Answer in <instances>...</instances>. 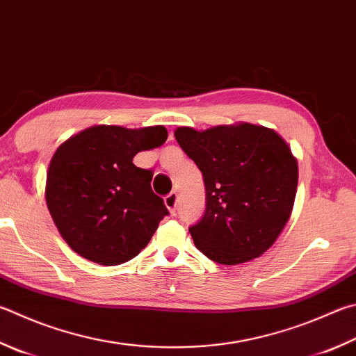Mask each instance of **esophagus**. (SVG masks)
Wrapping results in <instances>:
<instances>
[{"mask_svg":"<svg viewBox=\"0 0 356 356\" xmlns=\"http://www.w3.org/2000/svg\"><path fill=\"white\" fill-rule=\"evenodd\" d=\"M165 205H166V209L170 210L171 215L176 213V209H177V193L176 191L170 193V195L165 197Z\"/></svg>","mask_w":356,"mask_h":356,"instance_id":"obj_1","label":"esophagus"}]
</instances>
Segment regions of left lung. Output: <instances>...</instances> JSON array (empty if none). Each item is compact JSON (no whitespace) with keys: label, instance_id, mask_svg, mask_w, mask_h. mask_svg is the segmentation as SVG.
<instances>
[{"label":"left lung","instance_id":"left-lung-1","mask_svg":"<svg viewBox=\"0 0 356 356\" xmlns=\"http://www.w3.org/2000/svg\"><path fill=\"white\" fill-rule=\"evenodd\" d=\"M174 137L204 176L205 213L190 227L196 248L229 266L264 254L296 199L299 170L286 141L249 122L202 132L177 127Z\"/></svg>","mask_w":356,"mask_h":356}]
</instances>
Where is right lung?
Masks as SVG:
<instances>
[{"label": "right lung", "mask_w": 356, "mask_h": 356, "mask_svg": "<svg viewBox=\"0 0 356 356\" xmlns=\"http://www.w3.org/2000/svg\"><path fill=\"white\" fill-rule=\"evenodd\" d=\"M163 126H92L62 143L47 174L48 210L76 254L102 266L137 257L170 211L151 188L152 171L132 163L161 146Z\"/></svg>", "instance_id": "1"}]
</instances>
